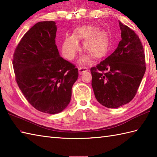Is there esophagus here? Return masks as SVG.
Wrapping results in <instances>:
<instances>
[{"label":"esophagus","instance_id":"1","mask_svg":"<svg viewBox=\"0 0 157 157\" xmlns=\"http://www.w3.org/2000/svg\"><path fill=\"white\" fill-rule=\"evenodd\" d=\"M78 70H79V73L81 75L84 72L87 71L88 69L86 67H78Z\"/></svg>","mask_w":157,"mask_h":157}]
</instances>
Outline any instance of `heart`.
<instances>
[{
    "mask_svg": "<svg viewBox=\"0 0 157 157\" xmlns=\"http://www.w3.org/2000/svg\"><path fill=\"white\" fill-rule=\"evenodd\" d=\"M93 25H84L76 28L73 32L72 36L65 38L62 44V53L68 60L75 58L79 50V41H84V47L86 51L96 59L104 57L108 52L107 36ZM90 56L85 55L79 60L82 64L87 63Z\"/></svg>",
    "mask_w": 157,
    "mask_h": 157,
    "instance_id": "heart-1",
    "label": "heart"
}]
</instances>
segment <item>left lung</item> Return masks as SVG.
<instances>
[{
    "label": "left lung",
    "mask_w": 157,
    "mask_h": 157,
    "mask_svg": "<svg viewBox=\"0 0 157 157\" xmlns=\"http://www.w3.org/2000/svg\"><path fill=\"white\" fill-rule=\"evenodd\" d=\"M121 40L112 54L92 67V87L99 103L118 108L134 98L146 71L144 48L138 36L119 21Z\"/></svg>",
    "instance_id": "1"
}]
</instances>
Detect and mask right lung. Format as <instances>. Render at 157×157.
Returning <instances> with one entry per match:
<instances>
[{"instance_id":"add662e5","label":"right lung","mask_w":157,"mask_h":157,"mask_svg":"<svg viewBox=\"0 0 157 157\" xmlns=\"http://www.w3.org/2000/svg\"><path fill=\"white\" fill-rule=\"evenodd\" d=\"M56 23L41 21L25 33L17 46L13 65L23 94L38 111L56 114L69 104L78 69L59 55Z\"/></svg>"}]
</instances>
